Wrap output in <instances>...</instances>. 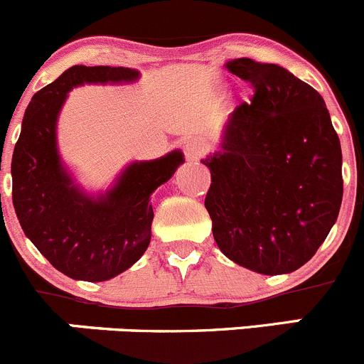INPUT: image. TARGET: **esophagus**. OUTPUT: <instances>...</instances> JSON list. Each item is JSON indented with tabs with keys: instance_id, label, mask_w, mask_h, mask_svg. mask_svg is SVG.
Wrapping results in <instances>:
<instances>
[{
	"instance_id": "obj_1",
	"label": "esophagus",
	"mask_w": 364,
	"mask_h": 364,
	"mask_svg": "<svg viewBox=\"0 0 364 364\" xmlns=\"http://www.w3.org/2000/svg\"><path fill=\"white\" fill-rule=\"evenodd\" d=\"M183 152H186V159L187 161L200 159L201 154L205 152V141H203V139H200V138L186 139V143H183Z\"/></svg>"
}]
</instances>
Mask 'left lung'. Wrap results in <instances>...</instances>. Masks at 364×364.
Returning <instances> with one entry per match:
<instances>
[{
  "instance_id": "left-lung-1",
  "label": "left lung",
  "mask_w": 364,
  "mask_h": 364,
  "mask_svg": "<svg viewBox=\"0 0 364 364\" xmlns=\"http://www.w3.org/2000/svg\"><path fill=\"white\" fill-rule=\"evenodd\" d=\"M255 88L228 117L205 208L225 257L260 274H289L316 253L343 196L341 146L322 95L274 63L237 58Z\"/></svg>"
}]
</instances>
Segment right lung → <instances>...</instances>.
I'll return each mask as SVG.
<instances>
[{"label": "right lung", "instance_id": "obj_1", "mask_svg": "<svg viewBox=\"0 0 364 364\" xmlns=\"http://www.w3.org/2000/svg\"><path fill=\"white\" fill-rule=\"evenodd\" d=\"M127 67L67 68L31 97L12 156V201L28 239L72 279L106 282L141 258L152 237L150 194L183 163L181 150L154 161L131 163L111 189L92 196L63 166L56 122L67 93L85 82H132Z\"/></svg>", "mask_w": 364, "mask_h": 364}]
</instances>
